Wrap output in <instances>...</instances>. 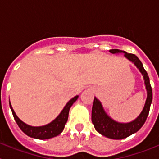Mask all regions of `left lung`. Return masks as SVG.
Listing matches in <instances>:
<instances>
[{
  "mask_svg": "<svg viewBox=\"0 0 159 159\" xmlns=\"http://www.w3.org/2000/svg\"><path fill=\"white\" fill-rule=\"evenodd\" d=\"M109 52L112 54L124 53V57L127 60L131 61L138 67V69L139 70L142 75H143L146 89L147 92V100H146L144 107L140 115L134 120L127 123H118L111 117H109L105 112V111L103 110L100 101L95 97L92 111V121L95 130L99 132V134L107 138H109V139H123L128 137L137 132L145 123L149 111H150L151 102H152V88H151L150 79L147 75V72L144 69L140 60L136 57L135 55L127 53L124 51L119 50V49H111Z\"/></svg>",
  "mask_w": 159,
  "mask_h": 159,
  "instance_id": "1",
  "label": "left lung"
}]
</instances>
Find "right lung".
<instances>
[{
    "label": "right lung",
    "mask_w": 159,
    "mask_h": 159,
    "mask_svg": "<svg viewBox=\"0 0 159 159\" xmlns=\"http://www.w3.org/2000/svg\"><path fill=\"white\" fill-rule=\"evenodd\" d=\"M78 97V95H76L71 99H70L65 105L62 111L60 112V115L52 122L47 125H44V126H41V127H32V126H29V125L25 123L17 117L12 109L10 102H9V106L12 110V116H13L15 121L16 122L20 130L25 134H27L29 137L37 139H51V138L59 135L63 131V130L64 129V126L67 121V119H68L70 108L72 106L73 103L77 100Z\"/></svg>",
    "instance_id": "add662e5"
}]
</instances>
